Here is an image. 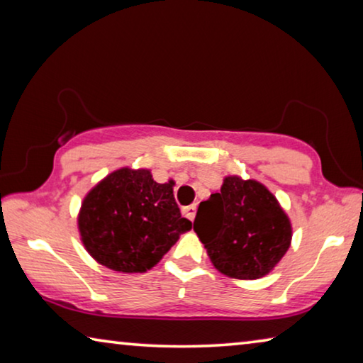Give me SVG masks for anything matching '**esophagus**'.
Listing matches in <instances>:
<instances>
[{
  "label": "esophagus",
  "mask_w": 363,
  "mask_h": 363,
  "mask_svg": "<svg viewBox=\"0 0 363 363\" xmlns=\"http://www.w3.org/2000/svg\"><path fill=\"white\" fill-rule=\"evenodd\" d=\"M182 213L186 214V216L190 219V220H194L195 219V213H196V205H190V206H186L182 210Z\"/></svg>",
  "instance_id": "obj_1"
}]
</instances>
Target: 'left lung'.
Masks as SVG:
<instances>
[{"mask_svg": "<svg viewBox=\"0 0 363 363\" xmlns=\"http://www.w3.org/2000/svg\"><path fill=\"white\" fill-rule=\"evenodd\" d=\"M194 230L219 272L233 279H261L291 243L290 219L262 184L237 176L201 201Z\"/></svg>", "mask_w": 363, "mask_h": 363, "instance_id": "obj_1", "label": "left lung"}]
</instances>
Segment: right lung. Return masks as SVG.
I'll list each match as a JSON object with an SVG mask.
<instances>
[{"label":"right lung","instance_id":"add662e5","mask_svg":"<svg viewBox=\"0 0 363 363\" xmlns=\"http://www.w3.org/2000/svg\"><path fill=\"white\" fill-rule=\"evenodd\" d=\"M78 227L97 262L130 274L155 266L192 223L181 216L171 182H155L147 169L121 168L86 195Z\"/></svg>","mask_w":363,"mask_h":363}]
</instances>
